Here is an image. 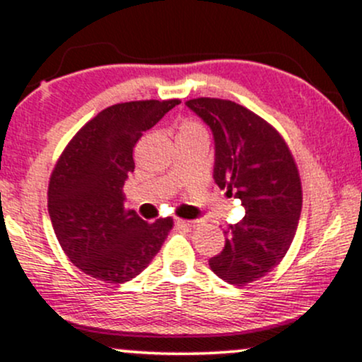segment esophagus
<instances>
[{
    "label": "esophagus",
    "mask_w": 362,
    "mask_h": 362,
    "mask_svg": "<svg viewBox=\"0 0 362 362\" xmlns=\"http://www.w3.org/2000/svg\"><path fill=\"white\" fill-rule=\"evenodd\" d=\"M175 225H177V226H185V228H190V226H194V221H187V220H182V218H177V220H175Z\"/></svg>",
    "instance_id": "esophagus-1"
}]
</instances>
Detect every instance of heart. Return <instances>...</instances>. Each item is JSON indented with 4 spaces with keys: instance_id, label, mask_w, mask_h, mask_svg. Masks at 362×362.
I'll return each mask as SVG.
<instances>
[{
    "instance_id": "obj_1",
    "label": "heart",
    "mask_w": 362,
    "mask_h": 362,
    "mask_svg": "<svg viewBox=\"0 0 362 362\" xmlns=\"http://www.w3.org/2000/svg\"><path fill=\"white\" fill-rule=\"evenodd\" d=\"M185 134H208V130L196 118H185L178 125V136H185Z\"/></svg>"
}]
</instances>
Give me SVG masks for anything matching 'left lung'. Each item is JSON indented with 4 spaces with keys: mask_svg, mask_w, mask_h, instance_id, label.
Here are the masks:
<instances>
[{
    "mask_svg": "<svg viewBox=\"0 0 362 362\" xmlns=\"http://www.w3.org/2000/svg\"><path fill=\"white\" fill-rule=\"evenodd\" d=\"M185 105L213 130L214 182L245 209L225 230L223 251L209 266L221 280L244 287L268 275L291 247L303 209L299 168L284 136L245 106L218 98Z\"/></svg>",
    "mask_w": 362,
    "mask_h": 362,
    "instance_id": "8db88e82",
    "label": "left lung"
}]
</instances>
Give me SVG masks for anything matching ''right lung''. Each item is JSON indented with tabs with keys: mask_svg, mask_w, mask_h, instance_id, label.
Wrapping results in <instances>:
<instances>
[{
	"mask_svg": "<svg viewBox=\"0 0 362 362\" xmlns=\"http://www.w3.org/2000/svg\"><path fill=\"white\" fill-rule=\"evenodd\" d=\"M180 99H144L108 106L70 139L49 177L47 211L57 239L86 275L123 284L151 263L173 218L148 223L123 206L134 172V148Z\"/></svg>",
	"mask_w": 362,
	"mask_h": 362,
	"instance_id": "right-lung-1",
	"label": "right lung"
}]
</instances>
